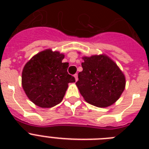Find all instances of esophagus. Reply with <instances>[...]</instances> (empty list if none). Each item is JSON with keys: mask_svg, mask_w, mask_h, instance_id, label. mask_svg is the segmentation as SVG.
<instances>
[{"mask_svg": "<svg viewBox=\"0 0 149 149\" xmlns=\"http://www.w3.org/2000/svg\"><path fill=\"white\" fill-rule=\"evenodd\" d=\"M74 78H75V81H77V80H78V75H77V74H75L74 75Z\"/></svg>", "mask_w": 149, "mask_h": 149, "instance_id": "34e87169", "label": "esophagus"}]
</instances>
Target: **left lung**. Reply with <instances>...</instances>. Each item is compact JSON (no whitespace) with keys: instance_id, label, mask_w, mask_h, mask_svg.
I'll return each instance as SVG.
<instances>
[{"instance_id":"1","label":"left lung","mask_w":149,"mask_h":149,"mask_svg":"<svg viewBox=\"0 0 149 149\" xmlns=\"http://www.w3.org/2000/svg\"><path fill=\"white\" fill-rule=\"evenodd\" d=\"M77 88L86 102L105 107L119 99L125 86V77L112 60L104 55L83 57Z\"/></svg>"}]
</instances>
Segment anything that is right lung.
<instances>
[{
  "mask_svg": "<svg viewBox=\"0 0 149 149\" xmlns=\"http://www.w3.org/2000/svg\"><path fill=\"white\" fill-rule=\"evenodd\" d=\"M64 55L48 49L32 57L22 72L23 89L30 101L43 108L60 104L68 83L75 78L68 73V63H63Z\"/></svg>",
  "mask_w": 149,
  "mask_h": 149,
  "instance_id": "1",
  "label": "right lung"
}]
</instances>
